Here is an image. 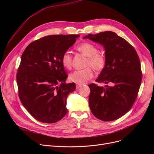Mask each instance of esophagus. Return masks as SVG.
Returning a JSON list of instances; mask_svg holds the SVG:
<instances>
[{"mask_svg": "<svg viewBox=\"0 0 154 154\" xmlns=\"http://www.w3.org/2000/svg\"><path fill=\"white\" fill-rule=\"evenodd\" d=\"M82 84H76V88H77V89H79V88H80V87H82Z\"/></svg>", "mask_w": 154, "mask_h": 154, "instance_id": "esophagus-1", "label": "esophagus"}]
</instances>
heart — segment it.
Masks as SVG:
<instances>
[{
	"label": "heart",
	"instance_id": "1",
	"mask_svg": "<svg viewBox=\"0 0 154 154\" xmlns=\"http://www.w3.org/2000/svg\"><path fill=\"white\" fill-rule=\"evenodd\" d=\"M76 50L87 57L85 62V68L82 70H77L72 72L69 75L71 82L79 84L87 82L94 75L91 68L96 72H100L106 66V59L104 55L98 52V48L89 42H84L76 47ZM61 62L64 68L70 69L72 66V57L69 52L63 54ZM92 68H91V67Z\"/></svg>",
	"mask_w": 154,
	"mask_h": 154
}]
</instances>
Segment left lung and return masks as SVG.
I'll return each instance as SVG.
<instances>
[{
    "mask_svg": "<svg viewBox=\"0 0 154 154\" xmlns=\"http://www.w3.org/2000/svg\"><path fill=\"white\" fill-rule=\"evenodd\" d=\"M84 38L103 45L106 63L95 81L88 85V104L93 115L109 122L117 120L130 110L137 99L142 81L140 59L135 48L126 40L111 31L88 34Z\"/></svg>",
    "mask_w": 154,
    "mask_h": 154,
    "instance_id": "obj_1",
    "label": "left lung"
}]
</instances>
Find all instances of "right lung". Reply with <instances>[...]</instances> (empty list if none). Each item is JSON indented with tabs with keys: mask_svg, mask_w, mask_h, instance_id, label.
Returning <instances> with one entry per match:
<instances>
[{
	"mask_svg": "<svg viewBox=\"0 0 154 154\" xmlns=\"http://www.w3.org/2000/svg\"><path fill=\"white\" fill-rule=\"evenodd\" d=\"M79 35H53L30 43L23 51L17 73L19 99L30 114L52 124L67 113V96L75 83L66 84L67 75L61 62L63 53Z\"/></svg>",
	"mask_w": 154,
	"mask_h": 154,
	"instance_id": "right-lung-1",
	"label": "right lung"
}]
</instances>
